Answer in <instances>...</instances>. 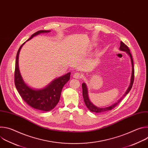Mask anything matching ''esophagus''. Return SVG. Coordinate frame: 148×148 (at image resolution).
Here are the masks:
<instances>
[{
    "label": "esophagus",
    "instance_id": "obj_1",
    "mask_svg": "<svg viewBox=\"0 0 148 148\" xmlns=\"http://www.w3.org/2000/svg\"><path fill=\"white\" fill-rule=\"evenodd\" d=\"M73 77L74 78H76V79H79V78H81L82 77V75L79 73H75L74 74Z\"/></svg>",
    "mask_w": 148,
    "mask_h": 148
}]
</instances>
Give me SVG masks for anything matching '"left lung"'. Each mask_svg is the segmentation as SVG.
Returning <instances> with one entry per match:
<instances>
[{
	"label": "left lung",
	"instance_id": "left-lung-1",
	"mask_svg": "<svg viewBox=\"0 0 148 148\" xmlns=\"http://www.w3.org/2000/svg\"><path fill=\"white\" fill-rule=\"evenodd\" d=\"M119 50L121 51L126 52V53H127L129 55V56L130 57V58H131V64H132V74H131V82H130V86H129L128 88L127 89V90H126V91L125 92V93L124 94V95L116 102L114 103V104L111 105V106L108 107L99 108V107H96L95 105H94L91 102V101L90 100V98H89V97H88V88L87 87L86 84L85 82H83L82 84V95H83V98H84V102H85V103L87 107L91 112H96V113H102L103 112H106L107 111H110V110H112L114 107H115L116 105L121 101L122 98L126 94H128L129 93V92L130 91V90H131V88L132 87L133 83H134V61H133V58H132V54L130 53V50L128 47L126 46V45H125L122 41H121Z\"/></svg>",
	"mask_w": 148,
	"mask_h": 148
}]
</instances>
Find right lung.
<instances>
[{"label": "right lung", "mask_w": 148, "mask_h": 148, "mask_svg": "<svg viewBox=\"0 0 148 148\" xmlns=\"http://www.w3.org/2000/svg\"><path fill=\"white\" fill-rule=\"evenodd\" d=\"M50 32V30H39L32 34L26 41L41 33ZM26 42L20 47L16 55L14 71L16 88L20 95L30 107L40 111H49L53 110L58 103L62 89L69 81L71 73L55 78L43 88L34 89L27 86L20 74L18 67L19 53Z\"/></svg>", "instance_id": "add662e5"}]
</instances>
